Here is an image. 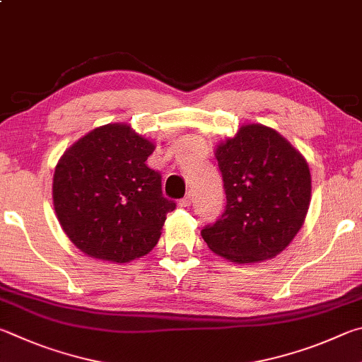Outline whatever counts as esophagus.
<instances>
[{
  "label": "esophagus",
  "mask_w": 362,
  "mask_h": 362,
  "mask_svg": "<svg viewBox=\"0 0 362 362\" xmlns=\"http://www.w3.org/2000/svg\"><path fill=\"white\" fill-rule=\"evenodd\" d=\"M191 204H192V195H191V194H187L186 197H182V199L180 200V206H182V208L191 206Z\"/></svg>",
  "instance_id": "1"
}]
</instances>
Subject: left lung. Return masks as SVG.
<instances>
[{"mask_svg": "<svg viewBox=\"0 0 362 362\" xmlns=\"http://www.w3.org/2000/svg\"><path fill=\"white\" fill-rule=\"evenodd\" d=\"M227 205L202 229L213 252L237 264L272 259L286 248L305 221L312 176L286 138L248 124L216 148Z\"/></svg>", "mask_w": 362, "mask_h": 362, "instance_id": "8db88e82", "label": "left lung"}]
</instances>
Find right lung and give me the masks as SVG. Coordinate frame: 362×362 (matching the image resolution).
Returning <instances> with one entry per match:
<instances>
[{
	"instance_id": "1",
	"label": "right lung",
	"mask_w": 362,
	"mask_h": 362,
	"mask_svg": "<svg viewBox=\"0 0 362 362\" xmlns=\"http://www.w3.org/2000/svg\"><path fill=\"white\" fill-rule=\"evenodd\" d=\"M156 146L127 124L88 132L65 151L54 173L62 229L84 255L117 264L154 248L176 204L146 165Z\"/></svg>"
}]
</instances>
